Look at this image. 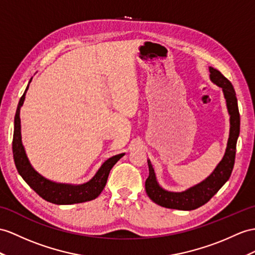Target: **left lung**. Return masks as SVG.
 I'll return each instance as SVG.
<instances>
[{
    "mask_svg": "<svg viewBox=\"0 0 255 255\" xmlns=\"http://www.w3.org/2000/svg\"><path fill=\"white\" fill-rule=\"evenodd\" d=\"M210 79L214 84L220 86L224 93L228 114L231 116V128H229V137L224 157L217 164L214 171L211 173L204 181L197 184L187 190L182 192H173L163 189L158 184L156 174L150 160H147L149 167V176L146 179L145 189L148 197L161 207L167 209H176L183 211H190L198 209L206 204L221 187L224 185L233 172L236 156V145L240 132V115L238 109L237 97L231 81L223 74L210 67Z\"/></svg>",
    "mask_w": 255,
    "mask_h": 255,
    "instance_id": "8db88e82",
    "label": "left lung"
}]
</instances>
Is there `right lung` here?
<instances>
[{"label": "right lung", "instance_id": "right-lung-1", "mask_svg": "<svg viewBox=\"0 0 255 255\" xmlns=\"http://www.w3.org/2000/svg\"><path fill=\"white\" fill-rule=\"evenodd\" d=\"M31 82V80H30ZM29 82V83H30ZM29 84L18 103L15 121H14V137H13V154L15 165L20 176L23 178L31 188L43 199L55 204H73L86 202L95 199L106 186L108 175L113 166L119 161L124 153L117 154L105 161L103 165L99 167L96 174L91 181L81 185L71 184H60L49 181L43 177L36 172L32 165L30 164L28 157L24 151L21 142V131H20V108L24 101V96L28 91Z\"/></svg>", "mask_w": 255, "mask_h": 255}]
</instances>
